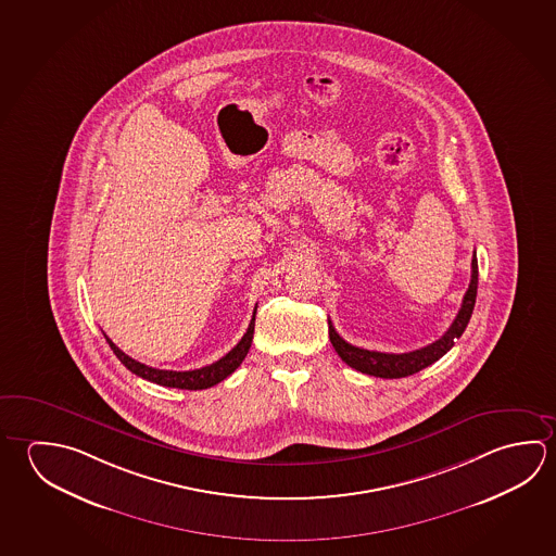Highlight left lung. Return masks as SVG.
I'll list each match as a JSON object with an SVG mask.
<instances>
[{"instance_id":"obj_1","label":"left lung","mask_w":556,"mask_h":556,"mask_svg":"<svg viewBox=\"0 0 556 556\" xmlns=\"http://www.w3.org/2000/svg\"><path fill=\"white\" fill-rule=\"evenodd\" d=\"M478 289V262L477 252L472 255V274H470V285H468L465 299L460 304V311L453 324L448 326V330L439 338L438 341L429 343L421 350L408 351V353H380V351L363 350L355 348L341 338L336 328L330 326V341L333 350L338 351L341 361L348 363L351 369L361 370L370 377H380V379H402L414 375L418 370L426 369L431 363L441 359L447 353L455 341L463 336V331L467 328L468 320L475 311V302H477Z\"/></svg>"}]
</instances>
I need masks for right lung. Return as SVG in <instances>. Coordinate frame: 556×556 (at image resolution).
<instances>
[{
    "label": "right lung",
    "mask_w": 556,
    "mask_h": 556,
    "mask_svg": "<svg viewBox=\"0 0 556 556\" xmlns=\"http://www.w3.org/2000/svg\"><path fill=\"white\" fill-rule=\"evenodd\" d=\"M257 311V308H255ZM255 311L252 316V321L245 330L244 338L236 343V348L228 351L223 359L215 361L213 365H206L201 369L195 370H166V369H154V367H148L144 363H138V361L128 357L127 353L118 350L117 345L113 341L108 340L109 348L113 350V353L117 355L118 361L127 367L130 372H135L140 379L150 380V382H156L162 387H169V389H184V390H203L211 389L218 384L220 380H225L226 377H230L240 363L244 361L248 351L252 348V340H254V326H255Z\"/></svg>",
    "instance_id": "obj_1"
}]
</instances>
